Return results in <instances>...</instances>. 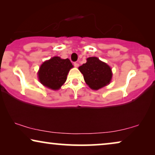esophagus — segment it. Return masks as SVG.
Here are the masks:
<instances>
[{
  "label": "esophagus",
  "instance_id": "1",
  "mask_svg": "<svg viewBox=\"0 0 155 155\" xmlns=\"http://www.w3.org/2000/svg\"><path fill=\"white\" fill-rule=\"evenodd\" d=\"M74 65H75V67L77 68V67L79 66V64H78V62H75V63H74Z\"/></svg>",
  "mask_w": 155,
  "mask_h": 155
}]
</instances>
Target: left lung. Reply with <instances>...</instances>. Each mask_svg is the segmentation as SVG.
<instances>
[{
  "mask_svg": "<svg viewBox=\"0 0 155 155\" xmlns=\"http://www.w3.org/2000/svg\"><path fill=\"white\" fill-rule=\"evenodd\" d=\"M83 75L86 84L94 90L107 86L112 78L111 69L109 65L97 57L87 58V62L78 68Z\"/></svg>",
  "mask_w": 155,
  "mask_h": 155,
  "instance_id": "1",
  "label": "left lung"
}]
</instances>
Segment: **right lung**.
Returning a JSON list of instances; mask_svg holds the SVG:
<instances>
[{
    "label": "right lung",
    "mask_w": 155,
    "mask_h": 155,
    "mask_svg": "<svg viewBox=\"0 0 155 155\" xmlns=\"http://www.w3.org/2000/svg\"><path fill=\"white\" fill-rule=\"evenodd\" d=\"M72 68L73 65L68 58L54 56L42 63L38 71V78L43 85L58 90L66 81L68 73Z\"/></svg>",
    "instance_id": "1"
}]
</instances>
